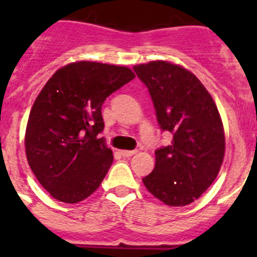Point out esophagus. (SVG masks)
Listing matches in <instances>:
<instances>
[{"mask_svg":"<svg viewBox=\"0 0 257 257\" xmlns=\"http://www.w3.org/2000/svg\"><path fill=\"white\" fill-rule=\"evenodd\" d=\"M134 154H136V151H121V156L124 157V158L133 157Z\"/></svg>","mask_w":257,"mask_h":257,"instance_id":"esophagus-1","label":"esophagus"}]
</instances>
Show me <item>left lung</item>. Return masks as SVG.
Instances as JSON below:
<instances>
[{
	"instance_id": "1",
	"label": "left lung",
	"mask_w": 257,
	"mask_h": 257,
	"mask_svg": "<svg viewBox=\"0 0 257 257\" xmlns=\"http://www.w3.org/2000/svg\"><path fill=\"white\" fill-rule=\"evenodd\" d=\"M148 87L162 131L172 142L156 151L145 188L169 206H187L205 193L221 167L225 136L216 104L192 72L157 60L134 67Z\"/></svg>"
}]
</instances>
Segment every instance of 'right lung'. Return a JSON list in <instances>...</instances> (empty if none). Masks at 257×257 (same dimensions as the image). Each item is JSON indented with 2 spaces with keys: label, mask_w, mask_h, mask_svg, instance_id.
<instances>
[{
  "label": "right lung",
  "mask_w": 257,
  "mask_h": 257,
  "mask_svg": "<svg viewBox=\"0 0 257 257\" xmlns=\"http://www.w3.org/2000/svg\"><path fill=\"white\" fill-rule=\"evenodd\" d=\"M135 78L126 67L77 61L56 70L29 113L26 153L29 167L52 197L77 203L99 188L113 162L101 105Z\"/></svg>",
  "instance_id": "1"
}]
</instances>
